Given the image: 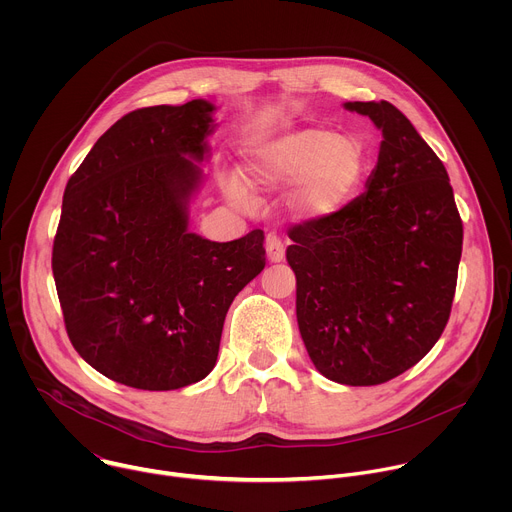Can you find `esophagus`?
Returning a JSON list of instances; mask_svg holds the SVG:
<instances>
[{
    "label": "esophagus",
    "mask_w": 512,
    "mask_h": 512,
    "mask_svg": "<svg viewBox=\"0 0 512 512\" xmlns=\"http://www.w3.org/2000/svg\"><path fill=\"white\" fill-rule=\"evenodd\" d=\"M265 251H267V257L271 263H279L283 261L285 257V245L283 241L275 235V233H269L267 239H265Z\"/></svg>",
    "instance_id": "obj_1"
}]
</instances>
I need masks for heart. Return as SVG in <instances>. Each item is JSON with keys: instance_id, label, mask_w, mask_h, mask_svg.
Listing matches in <instances>:
<instances>
[{"instance_id": "1", "label": "heart", "mask_w": 512, "mask_h": 512, "mask_svg": "<svg viewBox=\"0 0 512 512\" xmlns=\"http://www.w3.org/2000/svg\"><path fill=\"white\" fill-rule=\"evenodd\" d=\"M367 166L369 154L358 137L304 127L261 143L249 154L245 174L263 190H279L300 181L291 204L298 214L314 218L346 204L367 174ZM223 188L237 206L253 204L251 190L239 178H225Z\"/></svg>"}]
</instances>
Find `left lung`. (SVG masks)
Wrapping results in <instances>:
<instances>
[{
    "mask_svg": "<svg viewBox=\"0 0 512 512\" xmlns=\"http://www.w3.org/2000/svg\"><path fill=\"white\" fill-rule=\"evenodd\" d=\"M383 131L379 162L340 210L289 229L296 314L314 367L350 387L387 383L440 340L462 257L442 160L391 103L354 101Z\"/></svg>",
    "mask_w": 512,
    "mask_h": 512,
    "instance_id": "8db88e82",
    "label": "left lung"
}]
</instances>
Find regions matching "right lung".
<instances>
[{
    "instance_id": "1",
    "label": "right lung",
    "mask_w": 512,
    "mask_h": 512,
    "mask_svg": "<svg viewBox=\"0 0 512 512\" xmlns=\"http://www.w3.org/2000/svg\"><path fill=\"white\" fill-rule=\"evenodd\" d=\"M214 105L143 107L70 176L52 247L66 334L95 371L143 391L202 381L239 291L265 267L261 229L229 243L188 231ZM189 158L186 159L185 156Z\"/></svg>"
}]
</instances>
